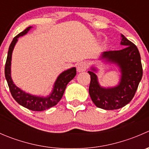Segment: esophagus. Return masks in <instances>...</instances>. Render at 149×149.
<instances>
[{"mask_svg":"<svg viewBox=\"0 0 149 149\" xmlns=\"http://www.w3.org/2000/svg\"><path fill=\"white\" fill-rule=\"evenodd\" d=\"M88 67V63L86 61H82L80 62L77 65V70L79 72H83L86 70V69Z\"/></svg>","mask_w":149,"mask_h":149,"instance_id":"34e87169","label":"esophagus"}]
</instances>
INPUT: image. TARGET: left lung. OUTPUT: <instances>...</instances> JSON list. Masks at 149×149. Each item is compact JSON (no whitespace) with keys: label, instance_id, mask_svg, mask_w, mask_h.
<instances>
[{"label":"left lung","instance_id":"8db88e82","mask_svg":"<svg viewBox=\"0 0 149 149\" xmlns=\"http://www.w3.org/2000/svg\"><path fill=\"white\" fill-rule=\"evenodd\" d=\"M121 37V45L125 47L120 50L106 51L102 56L120 67L122 76L119 85L114 88H102L99 84L97 75L94 72L95 69L88 71L91 76L88 92L91 100L97 107L107 110L120 109L130 102L143 76L139 49L123 34Z\"/></svg>","mask_w":149,"mask_h":149}]
</instances>
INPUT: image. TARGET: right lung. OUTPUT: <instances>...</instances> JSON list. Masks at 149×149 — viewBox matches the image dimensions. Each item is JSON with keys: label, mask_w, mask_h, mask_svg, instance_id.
<instances>
[{"label": "right lung", "mask_w": 149, "mask_h": 149, "mask_svg": "<svg viewBox=\"0 0 149 149\" xmlns=\"http://www.w3.org/2000/svg\"><path fill=\"white\" fill-rule=\"evenodd\" d=\"M31 27V26H29V27L26 28V29L16 35L12 40L9 48H8V55H7L6 62L5 65V76L13 98L19 104L27 108L30 110L40 112V111H44L49 109L59 102L63 95L67 84L76 75V68H72L69 70L63 72L58 76L55 81L52 94L47 97H35V96L26 94L24 91L18 88L13 83V81L10 77V61H11L12 52H13V47L17 42L18 38L21 36L26 34Z\"/></svg>", "instance_id": "1"}]
</instances>
